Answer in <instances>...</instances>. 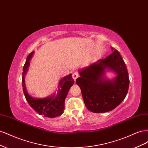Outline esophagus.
<instances>
[{"instance_id":"obj_1","label":"esophagus","mask_w":148,"mask_h":148,"mask_svg":"<svg viewBox=\"0 0 148 148\" xmlns=\"http://www.w3.org/2000/svg\"><path fill=\"white\" fill-rule=\"evenodd\" d=\"M78 77H79V74L78 72H75L72 75V78H73L74 80H76V79H77Z\"/></svg>"}]
</instances>
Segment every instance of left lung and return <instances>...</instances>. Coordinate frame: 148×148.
Instances as JSON below:
<instances>
[{"mask_svg":"<svg viewBox=\"0 0 148 148\" xmlns=\"http://www.w3.org/2000/svg\"><path fill=\"white\" fill-rule=\"evenodd\" d=\"M111 49L112 53L106 59L79 70L80 77L76 79L85 106L94 113L112 110L124 100L128 91L127 66L120 53L112 47ZM107 71H112L115 77L107 78Z\"/></svg>","mask_w":148,"mask_h":148,"instance_id":"left-lung-1","label":"left lung"}]
</instances>
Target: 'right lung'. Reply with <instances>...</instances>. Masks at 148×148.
<instances>
[{"label": "right lung", "mask_w": 148, "mask_h": 148, "mask_svg": "<svg viewBox=\"0 0 148 148\" xmlns=\"http://www.w3.org/2000/svg\"><path fill=\"white\" fill-rule=\"evenodd\" d=\"M34 53V52L33 51L28 56L23 66L22 86L25 98L29 106L39 115L49 118L59 117L64 113L65 100L70 88L75 83L74 79L70 73L60 80L56 94L54 92L44 98H36L31 96L26 89L25 79L30 65V60L32 59Z\"/></svg>", "instance_id": "right-lung-1"}]
</instances>
